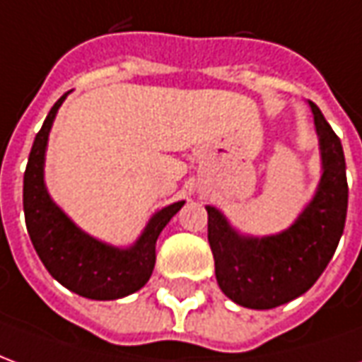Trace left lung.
I'll return each instance as SVG.
<instances>
[{
	"label": "left lung",
	"mask_w": 362,
	"mask_h": 362,
	"mask_svg": "<svg viewBox=\"0 0 362 362\" xmlns=\"http://www.w3.org/2000/svg\"><path fill=\"white\" fill-rule=\"evenodd\" d=\"M320 141L322 178L312 202L279 235L244 236L227 217L207 205V240L215 258V277L233 303L269 310L304 295L316 283L345 228L347 174L339 137L310 103Z\"/></svg>",
	"instance_id": "obj_1"
}]
</instances>
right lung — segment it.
<instances>
[{
	"label": "right lung",
	"instance_id": "obj_1",
	"mask_svg": "<svg viewBox=\"0 0 362 362\" xmlns=\"http://www.w3.org/2000/svg\"><path fill=\"white\" fill-rule=\"evenodd\" d=\"M67 93L52 106L36 134L23 180V207L33 246L44 267L56 281L77 295L93 300H114L139 291L155 267V244L184 202L166 205L143 228L129 248L100 243L67 217L52 202L44 184V158L52 124Z\"/></svg>",
	"mask_w": 362,
	"mask_h": 362
}]
</instances>
